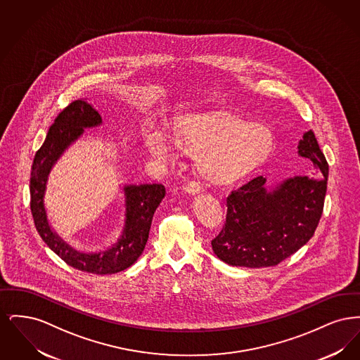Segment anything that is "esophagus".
Segmentation results:
<instances>
[{
  "label": "esophagus",
  "instance_id": "34e87169",
  "mask_svg": "<svg viewBox=\"0 0 360 360\" xmlns=\"http://www.w3.org/2000/svg\"><path fill=\"white\" fill-rule=\"evenodd\" d=\"M184 190L188 193V194L194 195V194H198L202 190V186L198 182H195V181H186L184 184Z\"/></svg>",
  "mask_w": 360,
  "mask_h": 360
}]
</instances>
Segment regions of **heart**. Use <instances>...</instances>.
<instances>
[{
  "label": "heart",
  "mask_w": 360,
  "mask_h": 360,
  "mask_svg": "<svg viewBox=\"0 0 360 360\" xmlns=\"http://www.w3.org/2000/svg\"><path fill=\"white\" fill-rule=\"evenodd\" d=\"M148 153L160 163H172L178 146L198 156V172L212 185L226 186L245 178L262 166L274 148V135L260 125L236 117L188 119L182 121L175 137L150 128L144 135Z\"/></svg>",
  "instance_id": "heart-1"
}]
</instances>
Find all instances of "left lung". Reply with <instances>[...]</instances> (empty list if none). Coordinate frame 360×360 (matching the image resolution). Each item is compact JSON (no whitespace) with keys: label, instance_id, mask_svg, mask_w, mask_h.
<instances>
[{"label":"left lung","instance_id":"1","mask_svg":"<svg viewBox=\"0 0 360 360\" xmlns=\"http://www.w3.org/2000/svg\"><path fill=\"white\" fill-rule=\"evenodd\" d=\"M298 155L311 160V176L297 175L267 188L260 175L228 195L225 224L212 240L219 259L250 269L276 266L314 235L329 169L313 131L300 140Z\"/></svg>","mask_w":360,"mask_h":360}]
</instances>
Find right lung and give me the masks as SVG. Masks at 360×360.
<instances>
[{"label": "right lung", "instance_id": "1", "mask_svg": "<svg viewBox=\"0 0 360 360\" xmlns=\"http://www.w3.org/2000/svg\"><path fill=\"white\" fill-rule=\"evenodd\" d=\"M103 124V119L90 103L77 100L66 106L53 121L43 146L34 155L31 170V212L34 226L52 251L75 270L106 275L131 267L148 240L155 210L162 202L166 188L160 184L124 186L125 223L116 244L100 252H84L72 248L53 232L47 220L44 194L53 165L70 146L85 132Z\"/></svg>", "mask_w": 360, "mask_h": 360}]
</instances>
